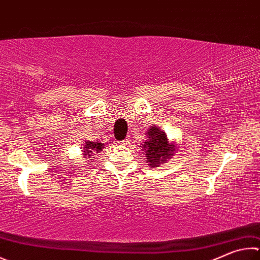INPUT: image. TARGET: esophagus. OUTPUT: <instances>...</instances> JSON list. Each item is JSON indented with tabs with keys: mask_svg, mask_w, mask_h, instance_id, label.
Returning <instances> with one entry per match:
<instances>
[{
	"mask_svg": "<svg viewBox=\"0 0 260 260\" xmlns=\"http://www.w3.org/2000/svg\"><path fill=\"white\" fill-rule=\"evenodd\" d=\"M127 144H129V139L128 138H126L125 140H122L120 142V145H127Z\"/></svg>",
	"mask_w": 260,
	"mask_h": 260,
	"instance_id": "esophagus-1",
	"label": "esophagus"
}]
</instances>
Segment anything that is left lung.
Returning <instances> with one entry per match:
<instances>
[{"instance_id":"obj_1","label":"left lung","mask_w":260,"mask_h":260,"mask_svg":"<svg viewBox=\"0 0 260 260\" xmlns=\"http://www.w3.org/2000/svg\"><path fill=\"white\" fill-rule=\"evenodd\" d=\"M146 134L148 140L142 145L146 157L145 161H148L151 167H159L160 164H164L172 157L175 148L168 143L167 135L158 127L152 126Z\"/></svg>"}]
</instances>
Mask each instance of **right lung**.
Instances as JSON below:
<instances>
[{
    "instance_id": "1",
    "label": "right lung",
    "mask_w": 260,
    "mask_h": 260,
    "mask_svg": "<svg viewBox=\"0 0 260 260\" xmlns=\"http://www.w3.org/2000/svg\"><path fill=\"white\" fill-rule=\"evenodd\" d=\"M84 153H87V157H89V153H92L93 151H101L103 149V144L99 142H91V141H85L83 144ZM92 160V159H91Z\"/></svg>"
}]
</instances>
